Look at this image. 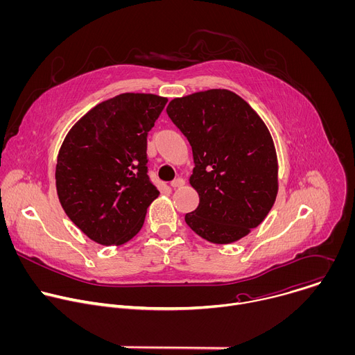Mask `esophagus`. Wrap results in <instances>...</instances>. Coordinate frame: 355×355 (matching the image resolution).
<instances>
[{"label":"esophagus","instance_id":"obj_1","mask_svg":"<svg viewBox=\"0 0 355 355\" xmlns=\"http://www.w3.org/2000/svg\"><path fill=\"white\" fill-rule=\"evenodd\" d=\"M182 185H184V180H182V178H175L174 181L170 182V187H171V188H180V187H182Z\"/></svg>","mask_w":355,"mask_h":355}]
</instances>
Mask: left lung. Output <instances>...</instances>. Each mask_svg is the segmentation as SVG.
Wrapping results in <instances>:
<instances>
[{
  "label": "left lung",
  "mask_w": 355,
  "mask_h": 355,
  "mask_svg": "<svg viewBox=\"0 0 355 355\" xmlns=\"http://www.w3.org/2000/svg\"><path fill=\"white\" fill-rule=\"evenodd\" d=\"M167 114L192 147L189 184L199 205L185 215L187 225L215 244L247 236L278 193L277 151L267 125L241 96L223 88L174 98Z\"/></svg>",
  "instance_id": "8db88e82"
}]
</instances>
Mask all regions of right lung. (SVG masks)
Here are the masks:
<instances>
[{"instance_id":"right-lung-1","label":"right lung","mask_w":355,"mask_h":355,"mask_svg":"<svg viewBox=\"0 0 355 355\" xmlns=\"http://www.w3.org/2000/svg\"><path fill=\"white\" fill-rule=\"evenodd\" d=\"M125 92L89 110L58 155L56 189L70 220L92 241L121 245L141 229L159 196L147 175V133L167 104Z\"/></svg>"}]
</instances>
